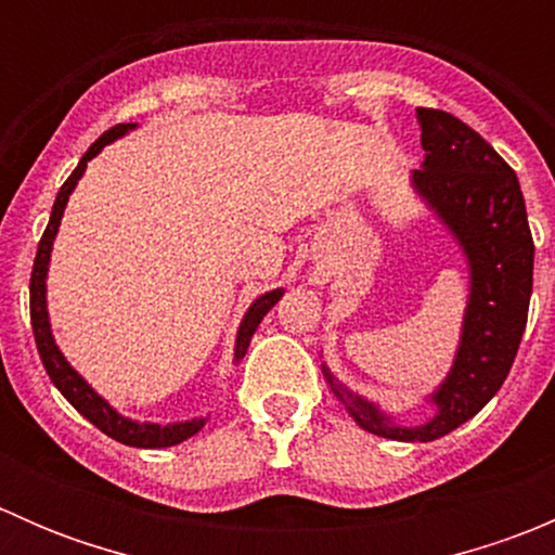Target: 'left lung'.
Listing matches in <instances>:
<instances>
[{
	"label": "left lung",
	"instance_id": "8db88e82",
	"mask_svg": "<svg viewBox=\"0 0 555 555\" xmlns=\"http://www.w3.org/2000/svg\"><path fill=\"white\" fill-rule=\"evenodd\" d=\"M424 164L411 184L462 249L469 271L467 309L449 376L427 397L435 413L416 427L397 424L376 402L351 391L322 362L324 382L365 433L429 443L462 427L511 373L526 327L534 242L516 171L478 131L440 109H416Z\"/></svg>",
	"mask_w": 555,
	"mask_h": 555
}]
</instances>
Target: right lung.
Masks as SVG:
<instances>
[{
  "mask_svg": "<svg viewBox=\"0 0 555 555\" xmlns=\"http://www.w3.org/2000/svg\"><path fill=\"white\" fill-rule=\"evenodd\" d=\"M131 128H137V122H120V126L109 128V131L102 133L96 142L88 147V153L82 155L77 169L72 171V177L61 184L59 195H55L53 211H50V222L44 228L42 238H39L37 246V257H35V271H31V284H29V295H31V330H35V340H37V351L39 360H42L44 371H48L50 382L55 384V389L77 408V413L88 418L93 427L102 429L104 435H109L112 440L122 446H133V449H169V446L182 443V440L193 438L195 433H201L206 424V416H195L188 418V422H171V424H158V422H137V418H128L122 413H117L109 402L93 389L75 367L66 362V357L61 354V349L55 346L53 330H50V313H48V266H50V251H53V242L59 236V225L61 217H64L66 204H69V195L75 193L77 182L88 169V160L96 158L99 153L112 144L115 139L126 137ZM284 295L282 287L271 289V293L260 295L255 304L249 306L244 313L242 324H238L236 333V349H233V365L244 360L246 349H249V340L255 335L257 324L262 322L268 311L279 304V298Z\"/></svg>",
  "mask_w": 555,
  "mask_h": 555,
  "instance_id": "right-lung-1",
  "label": "right lung"
}]
</instances>
